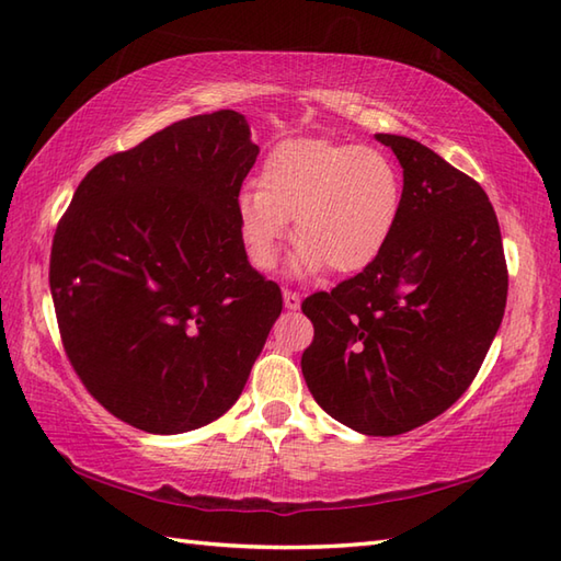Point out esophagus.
I'll use <instances>...</instances> for the list:
<instances>
[{
  "instance_id": "obj_1",
  "label": "esophagus",
  "mask_w": 561,
  "mask_h": 561,
  "mask_svg": "<svg viewBox=\"0 0 561 561\" xmlns=\"http://www.w3.org/2000/svg\"><path fill=\"white\" fill-rule=\"evenodd\" d=\"M284 308H289V311H299L301 308V294L296 291H284Z\"/></svg>"
}]
</instances>
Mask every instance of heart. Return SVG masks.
<instances>
[{
	"instance_id": "1",
	"label": "heart",
	"mask_w": 561,
	"mask_h": 561,
	"mask_svg": "<svg viewBox=\"0 0 561 561\" xmlns=\"http://www.w3.org/2000/svg\"><path fill=\"white\" fill-rule=\"evenodd\" d=\"M402 178L396 161L376 147L325 137L287 139L260 169V190L236 202L238 233L260 272L277 265L289 233L299 245L291 274L308 277L325 267L352 274L371 265L396 229Z\"/></svg>"
}]
</instances>
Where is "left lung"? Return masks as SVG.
Wrapping results in <instances>:
<instances>
[{
	"label": "left lung",
	"mask_w": 561,
	"mask_h": 561,
	"mask_svg": "<svg viewBox=\"0 0 561 561\" xmlns=\"http://www.w3.org/2000/svg\"><path fill=\"white\" fill-rule=\"evenodd\" d=\"M402 165V205L380 255L301 304L316 335L306 386L332 420L398 436L446 412L502 325L508 272L490 197L410 137L376 135Z\"/></svg>",
	"instance_id": "1"
}]
</instances>
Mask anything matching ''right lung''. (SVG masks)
I'll use <instances>...</instances> for the list:
<instances>
[{"instance_id": "obj_1", "label": "right lung", "mask_w": 561, "mask_h": 561, "mask_svg": "<svg viewBox=\"0 0 561 561\" xmlns=\"http://www.w3.org/2000/svg\"><path fill=\"white\" fill-rule=\"evenodd\" d=\"M257 153L241 113L187 117L93 165L57 224L65 352L91 396L141 432H193L231 410L282 313L238 233Z\"/></svg>"}]
</instances>
